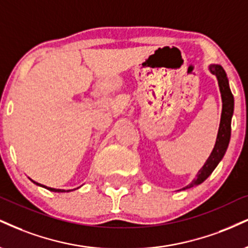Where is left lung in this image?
I'll list each match as a JSON object with an SVG mask.
<instances>
[{
  "instance_id": "1",
  "label": "left lung",
  "mask_w": 248,
  "mask_h": 248,
  "mask_svg": "<svg viewBox=\"0 0 248 248\" xmlns=\"http://www.w3.org/2000/svg\"><path fill=\"white\" fill-rule=\"evenodd\" d=\"M208 69L213 75L216 76L217 82H218L220 98H222V114H220L218 133H217L216 142H215L213 151H211L208 159L205 160L204 165L200 169L198 174H196V178L189 185H187L186 187L181 189L198 186L209 177L220 160L223 159V157H224L226 149L229 147L230 137H231V120L232 115H233L234 99L231 90H230L228 76H226L225 70L223 69L222 65L219 64H210Z\"/></svg>"
}]
</instances>
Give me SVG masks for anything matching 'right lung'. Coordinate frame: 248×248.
<instances>
[{
    "label": "right lung",
    "instance_id": "add662e5",
    "mask_svg": "<svg viewBox=\"0 0 248 248\" xmlns=\"http://www.w3.org/2000/svg\"><path fill=\"white\" fill-rule=\"evenodd\" d=\"M30 180H31L32 183H33V184L37 185V186L44 187V188L48 189V190H50V192H55V193H64V192H71V190H74V189H68V190H65V189H58V188H52V187H47V186H45V185H41V184H39V183H35V181H34V180H32V179H30ZM75 189H76V188H75Z\"/></svg>",
    "mask_w": 248,
    "mask_h": 248
}]
</instances>
